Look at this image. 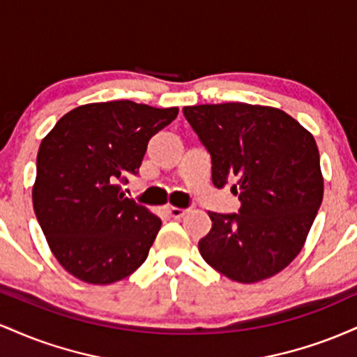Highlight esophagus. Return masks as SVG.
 <instances>
[{"mask_svg": "<svg viewBox=\"0 0 357 357\" xmlns=\"http://www.w3.org/2000/svg\"><path fill=\"white\" fill-rule=\"evenodd\" d=\"M166 211L169 213L171 218H176V220L183 218V216L188 213V210H183V208H176V206H167Z\"/></svg>", "mask_w": 357, "mask_h": 357, "instance_id": "obj_1", "label": "esophagus"}]
</instances>
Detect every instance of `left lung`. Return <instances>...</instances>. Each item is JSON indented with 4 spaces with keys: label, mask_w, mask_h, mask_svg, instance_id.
<instances>
[{
    "label": "left lung",
    "mask_w": 357,
    "mask_h": 357,
    "mask_svg": "<svg viewBox=\"0 0 357 357\" xmlns=\"http://www.w3.org/2000/svg\"><path fill=\"white\" fill-rule=\"evenodd\" d=\"M211 155L216 188L231 184L238 213L210 211L198 248L208 265L240 284L284 270L301 253L322 203L315 139L284 110L243 102L183 109Z\"/></svg>",
    "instance_id": "obj_1"
}]
</instances>
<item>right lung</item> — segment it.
I'll return each instance as SVG.
<instances>
[{
	"instance_id": "right-lung-1",
	"label": "right lung",
	"mask_w": 357,
	"mask_h": 357,
	"mask_svg": "<svg viewBox=\"0 0 357 357\" xmlns=\"http://www.w3.org/2000/svg\"><path fill=\"white\" fill-rule=\"evenodd\" d=\"M132 100L80 105L56 122L36 155L33 208L59 264L82 282L107 285L144 264L161 218L126 198L147 142L178 116Z\"/></svg>"
}]
</instances>
